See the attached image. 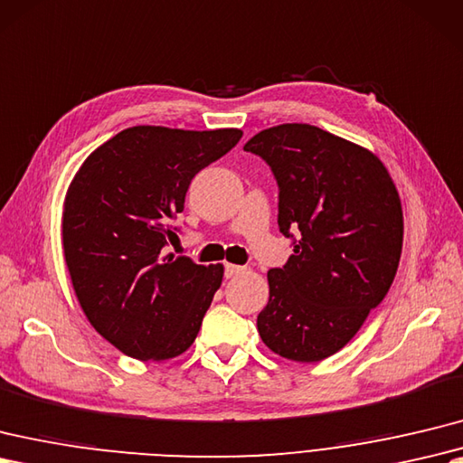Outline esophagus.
<instances>
[{
    "mask_svg": "<svg viewBox=\"0 0 463 463\" xmlns=\"http://www.w3.org/2000/svg\"><path fill=\"white\" fill-rule=\"evenodd\" d=\"M246 270L244 266H236V264H224V278H234Z\"/></svg>",
    "mask_w": 463,
    "mask_h": 463,
    "instance_id": "1",
    "label": "esophagus"
}]
</instances>
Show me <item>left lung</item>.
<instances>
[{
    "mask_svg": "<svg viewBox=\"0 0 463 463\" xmlns=\"http://www.w3.org/2000/svg\"><path fill=\"white\" fill-rule=\"evenodd\" d=\"M278 183V227L294 254L268 270L258 314L280 357L316 363L345 347L389 292L402 250V207L381 159L317 126L282 124L244 144Z\"/></svg>",
    "mask_w": 463,
    "mask_h": 463,
    "instance_id": "1",
    "label": "left lung"
}]
</instances>
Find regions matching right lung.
I'll list each match as a JSON object with an SVG mask.
<instances>
[{"label": "right lung", "mask_w": 463, "mask_h": 463, "mask_svg": "<svg viewBox=\"0 0 463 463\" xmlns=\"http://www.w3.org/2000/svg\"><path fill=\"white\" fill-rule=\"evenodd\" d=\"M241 137L234 128L134 126L74 175L62 211L64 260L92 327L128 357L174 359L195 341L222 266L165 256V246L193 177Z\"/></svg>", "instance_id": "add662e5"}]
</instances>
